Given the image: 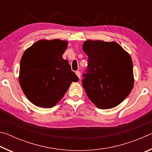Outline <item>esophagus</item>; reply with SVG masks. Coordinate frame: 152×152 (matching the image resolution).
<instances>
[{"mask_svg": "<svg viewBox=\"0 0 152 152\" xmlns=\"http://www.w3.org/2000/svg\"><path fill=\"white\" fill-rule=\"evenodd\" d=\"M76 74L77 76H78L79 78H80V72L79 71H76Z\"/></svg>", "mask_w": 152, "mask_h": 152, "instance_id": "esophagus-1", "label": "esophagus"}]
</instances>
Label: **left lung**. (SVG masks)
Segmentation results:
<instances>
[{"instance_id": "obj_1", "label": "left lung", "mask_w": 152, "mask_h": 152, "mask_svg": "<svg viewBox=\"0 0 152 152\" xmlns=\"http://www.w3.org/2000/svg\"><path fill=\"white\" fill-rule=\"evenodd\" d=\"M82 50L88 56L82 86L89 99L101 109L119 105L134 85L130 55L115 42L88 40Z\"/></svg>"}]
</instances>
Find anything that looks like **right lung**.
Wrapping results in <instances>:
<instances>
[{"mask_svg": "<svg viewBox=\"0 0 152 152\" xmlns=\"http://www.w3.org/2000/svg\"><path fill=\"white\" fill-rule=\"evenodd\" d=\"M67 41L41 39L25 51L20 61L19 81L25 96L36 106L54 107L72 82L78 78L63 53Z\"/></svg>", "mask_w": 152, "mask_h": 152, "instance_id": "1", "label": "right lung"}]
</instances>
